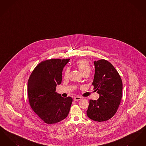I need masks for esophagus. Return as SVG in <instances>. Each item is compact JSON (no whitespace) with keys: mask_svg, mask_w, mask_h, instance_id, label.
<instances>
[{"mask_svg":"<svg viewBox=\"0 0 146 146\" xmlns=\"http://www.w3.org/2000/svg\"><path fill=\"white\" fill-rule=\"evenodd\" d=\"M82 99V97H79V96H76V97H74V101H79V100H80Z\"/></svg>","mask_w":146,"mask_h":146,"instance_id":"34e87169","label":"esophagus"}]
</instances>
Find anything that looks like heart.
Masks as SVG:
<instances>
[{
  "label": "heart",
  "instance_id": "1",
  "mask_svg": "<svg viewBox=\"0 0 146 146\" xmlns=\"http://www.w3.org/2000/svg\"><path fill=\"white\" fill-rule=\"evenodd\" d=\"M76 66L78 70L82 74H89L90 73L91 67L89 62L85 60H81L76 63ZM69 69H67L64 73L63 76L64 78H67L69 74Z\"/></svg>",
  "mask_w": 146,
  "mask_h": 146
}]
</instances>
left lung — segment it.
<instances>
[{
  "label": "left lung",
  "instance_id": "8db88e82",
  "mask_svg": "<svg viewBox=\"0 0 146 146\" xmlns=\"http://www.w3.org/2000/svg\"><path fill=\"white\" fill-rule=\"evenodd\" d=\"M94 65L92 85L100 97L90 100L86 113L91 119L102 122L111 119L117 111L122 97L123 83L118 71L108 61H95Z\"/></svg>",
  "mask_w": 146,
  "mask_h": 146
}]
</instances>
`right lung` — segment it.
<instances>
[{"label": "right lung", "instance_id": "right-lung-1", "mask_svg": "<svg viewBox=\"0 0 146 146\" xmlns=\"http://www.w3.org/2000/svg\"><path fill=\"white\" fill-rule=\"evenodd\" d=\"M69 61L70 58L43 61L29 78L27 93L31 107L48 124L61 121L69 113L72 98H64L55 92L57 85L61 83L63 67Z\"/></svg>", "mask_w": 146, "mask_h": 146}]
</instances>
